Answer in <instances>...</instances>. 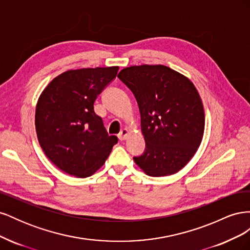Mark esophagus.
I'll use <instances>...</instances> for the list:
<instances>
[{"mask_svg": "<svg viewBox=\"0 0 250 250\" xmlns=\"http://www.w3.org/2000/svg\"><path fill=\"white\" fill-rule=\"evenodd\" d=\"M128 134H129V131H128V129H126V128H124L123 130L120 131V133H119V135H118V138H119L120 141H124V140L127 139Z\"/></svg>", "mask_w": 250, "mask_h": 250, "instance_id": "1", "label": "esophagus"}]
</instances>
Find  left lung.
Wrapping results in <instances>:
<instances>
[{
    "label": "left lung",
    "mask_w": 250,
    "mask_h": 250,
    "mask_svg": "<svg viewBox=\"0 0 250 250\" xmlns=\"http://www.w3.org/2000/svg\"><path fill=\"white\" fill-rule=\"evenodd\" d=\"M118 78L137 99L146 148L133 161L147 175L178 172L197 151L204 132V110L193 83L170 67L134 65Z\"/></svg>",
    "instance_id": "1"
}]
</instances>
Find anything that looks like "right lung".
<instances>
[{"instance_id": "obj_1", "label": "right lung", "mask_w": 250, "mask_h": 250, "mask_svg": "<svg viewBox=\"0 0 250 250\" xmlns=\"http://www.w3.org/2000/svg\"><path fill=\"white\" fill-rule=\"evenodd\" d=\"M119 66L70 70L43 89L35 110L37 139L62 171L84 178L100 169L118 143L108 135L94 103L116 78Z\"/></svg>"}]
</instances>
